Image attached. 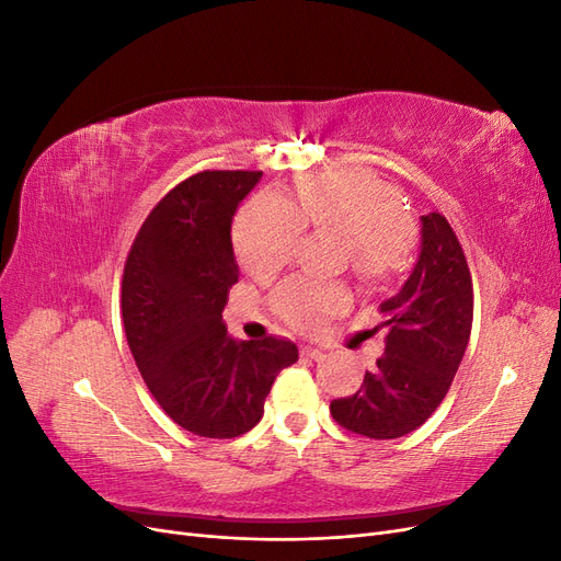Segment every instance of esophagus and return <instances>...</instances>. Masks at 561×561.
Returning <instances> with one entry per match:
<instances>
[{"mask_svg":"<svg viewBox=\"0 0 561 561\" xmlns=\"http://www.w3.org/2000/svg\"><path fill=\"white\" fill-rule=\"evenodd\" d=\"M301 355H304V358H311V360L325 358V353H322V351L316 348V346H301Z\"/></svg>","mask_w":561,"mask_h":561,"instance_id":"34e87169","label":"esophagus"}]
</instances>
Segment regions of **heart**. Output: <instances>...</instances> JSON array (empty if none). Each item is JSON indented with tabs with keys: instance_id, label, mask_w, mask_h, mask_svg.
I'll return each mask as SVG.
<instances>
[{
	"instance_id": "heart-1",
	"label": "heart",
	"mask_w": 561,
	"mask_h": 561,
	"mask_svg": "<svg viewBox=\"0 0 561 561\" xmlns=\"http://www.w3.org/2000/svg\"><path fill=\"white\" fill-rule=\"evenodd\" d=\"M304 225L344 236L351 266L365 280L386 276L410 241V222L393 186L369 173L316 175L299 184L297 201L268 192L252 198L233 227V245L252 276H271L290 262ZM342 283L290 278L274 297L276 311L297 330H316L346 307Z\"/></svg>"
}]
</instances>
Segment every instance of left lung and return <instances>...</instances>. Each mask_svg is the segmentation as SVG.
<instances>
[{
	"label": "left lung",
	"mask_w": 561,
	"mask_h": 561,
	"mask_svg": "<svg viewBox=\"0 0 561 561\" xmlns=\"http://www.w3.org/2000/svg\"><path fill=\"white\" fill-rule=\"evenodd\" d=\"M386 348L358 393L330 402L339 426L375 439L416 431L437 410L463 360L472 328V280L454 229L439 213L421 217L410 278L381 301Z\"/></svg>",
	"instance_id": "8db88e82"
}]
</instances>
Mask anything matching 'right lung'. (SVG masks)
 I'll list each match as a JSON object with an SVG mask.
<instances>
[{"mask_svg": "<svg viewBox=\"0 0 561 561\" xmlns=\"http://www.w3.org/2000/svg\"><path fill=\"white\" fill-rule=\"evenodd\" d=\"M260 180V171H203L180 182L147 215L124 268L135 365L161 410L201 437L257 426L278 371L299 358L287 339L239 342L222 322L239 283L231 222Z\"/></svg>", "mask_w": 561, "mask_h": 561, "instance_id": "obj_1", "label": "right lung"}]
</instances>
